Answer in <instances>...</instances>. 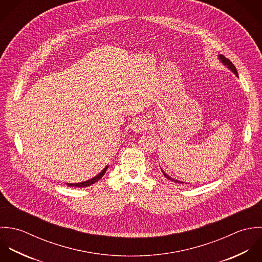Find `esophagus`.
I'll return each instance as SVG.
<instances>
[{"mask_svg":"<svg viewBox=\"0 0 262 262\" xmlns=\"http://www.w3.org/2000/svg\"><path fill=\"white\" fill-rule=\"evenodd\" d=\"M130 128L136 133L144 132L148 128V123L144 118L138 117V118L134 119V121L130 123Z\"/></svg>","mask_w":262,"mask_h":262,"instance_id":"1","label":"esophagus"}]
</instances>
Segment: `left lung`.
Wrapping results in <instances>:
<instances>
[{
    "mask_svg": "<svg viewBox=\"0 0 262 262\" xmlns=\"http://www.w3.org/2000/svg\"><path fill=\"white\" fill-rule=\"evenodd\" d=\"M219 59L222 61V63L224 64V66H226L229 70H231L236 76H238V73H237V70H236V67L232 63V61L230 60V59H228L227 57H225L223 54H219ZM161 171L163 172V174H164V176L167 178V179H169V180H171V181H174L175 183H181V184H183V182L182 181H178V180H176V179H173V178H171L169 175H167L162 169H161Z\"/></svg>",
    "mask_w": 262,
    "mask_h": 262,
    "instance_id": "obj_1",
    "label": "left lung"
}]
</instances>
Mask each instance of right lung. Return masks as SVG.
Returning a JSON list of instances; mask_svg holds the SVG:
<instances>
[{"instance_id":"add662e5","label":"right lung","mask_w":262,"mask_h":262,"mask_svg":"<svg viewBox=\"0 0 262 262\" xmlns=\"http://www.w3.org/2000/svg\"><path fill=\"white\" fill-rule=\"evenodd\" d=\"M107 168H108V166H106L104 169H103L98 175H96L95 177H93V178H91V179H89V180H87V181L80 182V183H67V185H68V186H72V187H74V186H75V187H86V186H90V185L94 184L95 182H97L98 180H100V179L103 177V175H104Z\"/></svg>"}]
</instances>
